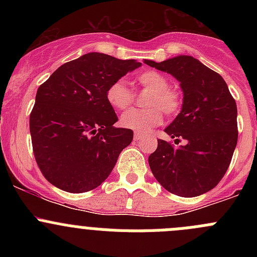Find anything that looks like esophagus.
I'll return each mask as SVG.
<instances>
[{
  "mask_svg": "<svg viewBox=\"0 0 257 257\" xmlns=\"http://www.w3.org/2000/svg\"><path fill=\"white\" fill-rule=\"evenodd\" d=\"M143 134H141V133H136L134 134V141H141L142 138H143Z\"/></svg>",
  "mask_w": 257,
  "mask_h": 257,
  "instance_id": "obj_1",
  "label": "esophagus"
}]
</instances>
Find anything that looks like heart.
<instances>
[{
	"instance_id": "obj_1",
	"label": "heart",
	"mask_w": 257,
	"mask_h": 257,
	"mask_svg": "<svg viewBox=\"0 0 257 257\" xmlns=\"http://www.w3.org/2000/svg\"><path fill=\"white\" fill-rule=\"evenodd\" d=\"M137 82L152 92L147 100V105L150 108L128 110L120 116V125L143 134L162 123V110L168 115L177 114L181 100L179 93L169 88V80L159 72L147 71L141 73L137 77ZM107 100L115 110L126 109L133 102V93L123 80H116L108 88Z\"/></svg>"
}]
</instances>
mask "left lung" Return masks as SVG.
<instances>
[{"label": "left lung", "mask_w": 257, "mask_h": 257, "mask_svg": "<svg viewBox=\"0 0 257 257\" xmlns=\"http://www.w3.org/2000/svg\"><path fill=\"white\" fill-rule=\"evenodd\" d=\"M144 63L180 83L183 105L164 129L178 148L158 141L149 167L163 188L179 196H198L217 185L237 143V108L226 82L191 56Z\"/></svg>", "instance_id": "obj_1"}]
</instances>
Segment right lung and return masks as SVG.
Segmentation results:
<instances>
[{
	"label": "right lung",
	"instance_id": "right-lung-1",
	"mask_svg": "<svg viewBox=\"0 0 257 257\" xmlns=\"http://www.w3.org/2000/svg\"><path fill=\"white\" fill-rule=\"evenodd\" d=\"M142 63L98 52L62 64L36 94L30 115L33 154L51 184L68 193H85L112 173L133 131L115 128L107 100L112 83Z\"/></svg>",
	"mask_w": 257,
	"mask_h": 257
}]
</instances>
